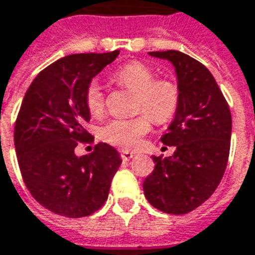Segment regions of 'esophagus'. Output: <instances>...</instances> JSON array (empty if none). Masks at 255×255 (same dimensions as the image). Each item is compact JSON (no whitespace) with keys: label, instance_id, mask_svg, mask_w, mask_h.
<instances>
[{"label":"esophagus","instance_id":"1","mask_svg":"<svg viewBox=\"0 0 255 255\" xmlns=\"http://www.w3.org/2000/svg\"><path fill=\"white\" fill-rule=\"evenodd\" d=\"M120 154H122V158L123 160H129V158H132L133 157V153L132 152H129V150H122L120 152Z\"/></svg>","mask_w":255,"mask_h":255}]
</instances>
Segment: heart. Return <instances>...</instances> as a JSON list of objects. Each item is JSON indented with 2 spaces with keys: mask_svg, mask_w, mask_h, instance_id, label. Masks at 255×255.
Segmentation results:
<instances>
[{
  "mask_svg": "<svg viewBox=\"0 0 255 255\" xmlns=\"http://www.w3.org/2000/svg\"><path fill=\"white\" fill-rule=\"evenodd\" d=\"M112 80L123 88L135 92V112H143L132 119L110 120L101 131V136L110 145L122 149H133L142 136L150 131L152 121L164 124L177 115L181 103V90L170 77H156L150 66L140 60H131L119 67ZM85 106L91 115H101L105 109V94L97 80L90 81L84 94Z\"/></svg>",
  "mask_w": 255,
  "mask_h": 255,
  "instance_id": "b5f03b06",
  "label": "heart"
}]
</instances>
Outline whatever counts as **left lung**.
I'll use <instances>...</instances> for the list:
<instances>
[{"label": "left lung", "mask_w": 255, "mask_h": 255, "mask_svg": "<svg viewBox=\"0 0 255 255\" xmlns=\"http://www.w3.org/2000/svg\"><path fill=\"white\" fill-rule=\"evenodd\" d=\"M175 67L181 103L168 132L171 157L153 156L154 170L143 182L147 202L167 214H188L213 195L225 172L232 116L220 87L199 60L179 51L149 52Z\"/></svg>", "instance_id": "obj_1"}]
</instances>
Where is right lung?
I'll return each instance as SVG.
<instances>
[{"label":"right lung","instance_id":"right-lung-1","mask_svg":"<svg viewBox=\"0 0 255 255\" xmlns=\"http://www.w3.org/2000/svg\"><path fill=\"white\" fill-rule=\"evenodd\" d=\"M119 53L65 56L41 70L23 98L13 133L19 168L31 196L55 214L88 217L108 200L119 152L103 142L81 157L74 149L94 140L83 127L90 122L85 88Z\"/></svg>","mask_w":255,"mask_h":255}]
</instances>
